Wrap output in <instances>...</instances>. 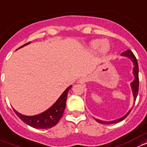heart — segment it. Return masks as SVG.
<instances>
[{
    "label": "heart",
    "instance_id": "heart-1",
    "mask_svg": "<svg viewBox=\"0 0 147 147\" xmlns=\"http://www.w3.org/2000/svg\"><path fill=\"white\" fill-rule=\"evenodd\" d=\"M89 48L91 52L96 53L98 51L99 53L105 55L110 51V45L107 41L101 40H93L89 44Z\"/></svg>",
    "mask_w": 147,
    "mask_h": 147
}]
</instances>
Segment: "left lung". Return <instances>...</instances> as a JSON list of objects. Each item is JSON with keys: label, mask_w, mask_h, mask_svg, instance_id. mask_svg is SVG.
<instances>
[{"label": "left lung", "mask_w": 147, "mask_h": 147, "mask_svg": "<svg viewBox=\"0 0 147 147\" xmlns=\"http://www.w3.org/2000/svg\"><path fill=\"white\" fill-rule=\"evenodd\" d=\"M121 55L129 58V59L132 61V63H133V71H132V73H133V76H134V80L130 83V85H131V91H132V94H133V97H134V100H136V96H137L138 94V90H139V66H138L137 60H136V58L135 57V55L133 54V53H132L131 51H130V50H127L126 51L121 53ZM130 111H131V110H129V111L126 113V115H124L123 117L118 118V119H116V120L111 121H101L100 120V119H96V118H95V119L96 121H98L99 123L105 124V125L117 123V122H119L121 121L124 120V119L129 115Z\"/></svg>", "instance_id": "1"}]
</instances>
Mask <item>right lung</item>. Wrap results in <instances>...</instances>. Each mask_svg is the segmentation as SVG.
I'll use <instances>...</instances> for the list:
<instances>
[{
	"mask_svg": "<svg viewBox=\"0 0 147 147\" xmlns=\"http://www.w3.org/2000/svg\"><path fill=\"white\" fill-rule=\"evenodd\" d=\"M28 43L23 46L20 47L19 48L23 47ZM18 48V49H19ZM71 86H69L66 90L63 92L60 97L57 100V101L54 103L51 107H49L48 109L45 111L40 113L39 115H33V116H27V115H22L18 113L17 111L14 109V111L18 117L21 119L22 121L27 124L28 125L33 127L35 129H50L56 125L58 121L62 117L63 113L65 111V107H66V100L68 96V91L71 90Z\"/></svg>",
	"mask_w": 147,
	"mask_h": 147,
	"instance_id": "right-lung-1",
	"label": "right lung"
}]
</instances>
